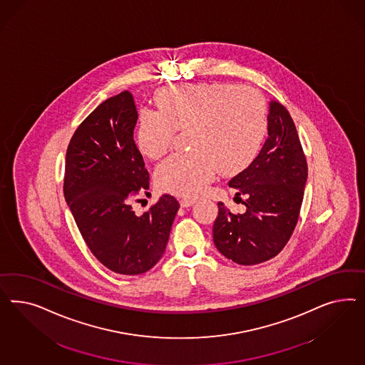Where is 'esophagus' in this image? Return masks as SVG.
I'll return each mask as SVG.
<instances>
[{"mask_svg":"<svg viewBox=\"0 0 365 365\" xmlns=\"http://www.w3.org/2000/svg\"><path fill=\"white\" fill-rule=\"evenodd\" d=\"M194 203H195V199H180V206H182V207H190V206H192Z\"/></svg>","mask_w":365,"mask_h":365,"instance_id":"obj_1","label":"esophagus"}]
</instances>
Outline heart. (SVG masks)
Returning a JSON list of instances; mask_svg holds the SVG:
<instances>
[{
    "label": "heart",
    "instance_id": "b5f03b06",
    "mask_svg": "<svg viewBox=\"0 0 365 365\" xmlns=\"http://www.w3.org/2000/svg\"><path fill=\"white\" fill-rule=\"evenodd\" d=\"M159 110H143L136 139L158 159L177 131L190 130L194 150L171 155L155 171L156 186L179 197H197L220 170L242 173L259 154L267 133V107L259 92L230 83L177 84L156 95Z\"/></svg>",
    "mask_w": 365,
    "mask_h": 365
}]
</instances>
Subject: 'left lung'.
Listing matches in <instances>:
<instances>
[{"instance_id": "8db88e82", "label": "left lung", "mask_w": 365, "mask_h": 365, "mask_svg": "<svg viewBox=\"0 0 365 365\" xmlns=\"http://www.w3.org/2000/svg\"><path fill=\"white\" fill-rule=\"evenodd\" d=\"M308 163L289 110L270 101L267 139L255 162L232 178L246 211L234 214L218 202L212 240L221 255L240 265H257L276 257L299 221Z\"/></svg>"}]
</instances>
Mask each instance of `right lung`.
Segmentation results:
<instances>
[{
    "mask_svg": "<svg viewBox=\"0 0 365 365\" xmlns=\"http://www.w3.org/2000/svg\"><path fill=\"white\" fill-rule=\"evenodd\" d=\"M136 120L128 91L103 101L68 144L64 174V197L89 250L125 276L145 273L162 258L179 209L165 194L143 215L133 210L135 199L150 194V175L133 140Z\"/></svg>",
    "mask_w": 365,
    "mask_h": 365,
    "instance_id": "obj_1",
    "label": "right lung"
}]
</instances>
